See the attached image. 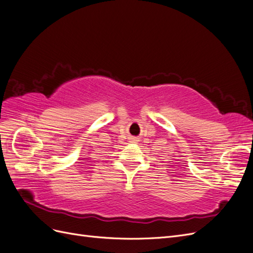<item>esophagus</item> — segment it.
<instances>
[{
    "label": "esophagus",
    "mask_w": 253,
    "mask_h": 253,
    "mask_svg": "<svg viewBox=\"0 0 253 253\" xmlns=\"http://www.w3.org/2000/svg\"><path fill=\"white\" fill-rule=\"evenodd\" d=\"M133 139H134V138H133Z\"/></svg>",
    "instance_id": "esophagus-1"
}]
</instances>
